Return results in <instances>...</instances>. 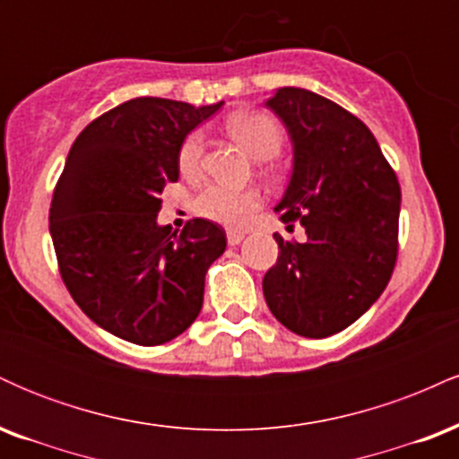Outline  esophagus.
Instances as JSON below:
<instances>
[{"mask_svg":"<svg viewBox=\"0 0 459 459\" xmlns=\"http://www.w3.org/2000/svg\"><path fill=\"white\" fill-rule=\"evenodd\" d=\"M244 233H241V230H235V229H230L229 233H226V241H229V246H237V244H241V239H244Z\"/></svg>","mask_w":459,"mask_h":459,"instance_id":"1","label":"esophagus"}]
</instances>
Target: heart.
<instances>
[{
	"mask_svg": "<svg viewBox=\"0 0 459 459\" xmlns=\"http://www.w3.org/2000/svg\"><path fill=\"white\" fill-rule=\"evenodd\" d=\"M226 129L255 160L265 161L278 155L282 146V129L272 116L263 112H237L226 120ZM204 135L192 131L178 146V170L186 177H196L203 161ZM261 207V194L256 189H233L209 183L194 198V212L212 222L239 226L246 224Z\"/></svg>",
	"mask_w": 459,
	"mask_h": 459,
	"instance_id": "1",
	"label": "heart"
}]
</instances>
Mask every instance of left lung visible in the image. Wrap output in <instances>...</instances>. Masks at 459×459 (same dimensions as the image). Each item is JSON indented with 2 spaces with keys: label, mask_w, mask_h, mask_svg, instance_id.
I'll return each instance as SVG.
<instances>
[{
  "label": "left lung",
  "mask_w": 459,
  "mask_h": 459,
  "mask_svg": "<svg viewBox=\"0 0 459 459\" xmlns=\"http://www.w3.org/2000/svg\"><path fill=\"white\" fill-rule=\"evenodd\" d=\"M267 108L293 144V172L276 212L307 239L273 235L263 278L267 307L308 339L345 330L382 296L397 261L402 189L373 134L347 109L304 88H278Z\"/></svg>",
  "instance_id": "1"
}]
</instances>
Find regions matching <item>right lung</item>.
<instances>
[{
  "label": "right lung",
  "instance_id": "right-lung-1",
  "mask_svg": "<svg viewBox=\"0 0 459 459\" xmlns=\"http://www.w3.org/2000/svg\"><path fill=\"white\" fill-rule=\"evenodd\" d=\"M222 108L138 97L92 120L68 151L54 189L49 233L62 281L103 330L161 345L203 308L204 273L226 233L189 220L181 233L157 224L160 194L178 178V146Z\"/></svg>",
  "mask_w": 459,
  "mask_h": 459
}]
</instances>
